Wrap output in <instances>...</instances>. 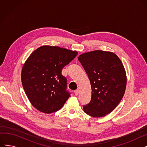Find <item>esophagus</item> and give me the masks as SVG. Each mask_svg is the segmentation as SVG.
Here are the masks:
<instances>
[{
	"label": "esophagus",
	"mask_w": 147,
	"mask_h": 147,
	"mask_svg": "<svg viewBox=\"0 0 147 147\" xmlns=\"http://www.w3.org/2000/svg\"><path fill=\"white\" fill-rule=\"evenodd\" d=\"M79 90H76L74 91V94H75L76 96H78L79 95Z\"/></svg>",
	"instance_id": "obj_1"
}]
</instances>
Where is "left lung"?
I'll return each mask as SVG.
<instances>
[{
  "instance_id": "8db88e82",
  "label": "left lung",
  "mask_w": 147,
  "mask_h": 147,
  "mask_svg": "<svg viewBox=\"0 0 147 147\" xmlns=\"http://www.w3.org/2000/svg\"><path fill=\"white\" fill-rule=\"evenodd\" d=\"M78 59L92 88L90 102L83 106V111L93 117L105 116L125 94L127 79L124 66L115 53L100 50L84 53Z\"/></svg>"
}]
</instances>
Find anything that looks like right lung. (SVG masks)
Returning a JSON list of instances; mask_svg holds the SVG:
<instances>
[{
	"mask_svg": "<svg viewBox=\"0 0 147 147\" xmlns=\"http://www.w3.org/2000/svg\"><path fill=\"white\" fill-rule=\"evenodd\" d=\"M78 53L58 46H42L28 58L22 67L21 82L37 110L50 114L63 107L71 93L67 90V79L61 71Z\"/></svg>",
	"mask_w": 147,
	"mask_h": 147,
	"instance_id": "add662e5",
	"label": "right lung"
}]
</instances>
